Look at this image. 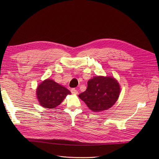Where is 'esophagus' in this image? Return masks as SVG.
Wrapping results in <instances>:
<instances>
[{
    "mask_svg": "<svg viewBox=\"0 0 159 159\" xmlns=\"http://www.w3.org/2000/svg\"><path fill=\"white\" fill-rule=\"evenodd\" d=\"M71 93H73V94H78V91H77L75 88H72L71 89Z\"/></svg>",
    "mask_w": 159,
    "mask_h": 159,
    "instance_id": "34e87169",
    "label": "esophagus"
}]
</instances>
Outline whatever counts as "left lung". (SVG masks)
I'll return each mask as SVG.
<instances>
[{
  "mask_svg": "<svg viewBox=\"0 0 159 159\" xmlns=\"http://www.w3.org/2000/svg\"><path fill=\"white\" fill-rule=\"evenodd\" d=\"M119 93V84L113 77L95 76L88 81L87 89L79 98L93 111L99 112L111 107Z\"/></svg>",
  "mask_w": 159,
  "mask_h": 159,
  "instance_id": "obj_1",
  "label": "left lung"
}]
</instances>
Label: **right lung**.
Returning <instances> with one entry per match:
<instances>
[{
	"label": "right lung",
	"mask_w": 159,
	"mask_h": 159,
	"mask_svg": "<svg viewBox=\"0 0 159 159\" xmlns=\"http://www.w3.org/2000/svg\"><path fill=\"white\" fill-rule=\"evenodd\" d=\"M68 94H71L70 90L50 79L42 81L36 89L37 98L40 105L48 109L59 105Z\"/></svg>",
	"instance_id": "1"
}]
</instances>
